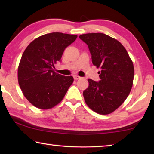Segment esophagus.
I'll list each match as a JSON object with an SVG mask.
<instances>
[{
  "label": "esophagus",
  "mask_w": 154,
  "mask_h": 154,
  "mask_svg": "<svg viewBox=\"0 0 154 154\" xmlns=\"http://www.w3.org/2000/svg\"><path fill=\"white\" fill-rule=\"evenodd\" d=\"M79 79H81V77L78 76V75H75V76H74V79L75 80H78Z\"/></svg>",
  "instance_id": "34e87169"
}]
</instances>
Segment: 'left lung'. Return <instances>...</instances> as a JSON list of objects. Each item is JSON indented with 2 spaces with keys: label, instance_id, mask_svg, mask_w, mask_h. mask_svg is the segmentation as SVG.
Masks as SVG:
<instances>
[{
  "label": "left lung",
  "instance_id": "8db88e82",
  "mask_svg": "<svg viewBox=\"0 0 154 154\" xmlns=\"http://www.w3.org/2000/svg\"><path fill=\"white\" fill-rule=\"evenodd\" d=\"M88 45L92 63L100 68L99 82L88 79L89 86L83 91L89 108L100 115L113 113L128 96L133 85L134 65L122 43L103 33L79 36Z\"/></svg>",
  "mask_w": 154,
  "mask_h": 154
}]
</instances>
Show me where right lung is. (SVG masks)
I'll return each mask as SVG.
<instances>
[{"label":"right lung","instance_id":"add662e5","mask_svg":"<svg viewBox=\"0 0 154 154\" xmlns=\"http://www.w3.org/2000/svg\"><path fill=\"white\" fill-rule=\"evenodd\" d=\"M77 37L62 32L45 34L26 48L18 66V83L26 98L35 107L49 109L58 105L73 82L72 76L56 73L54 69L64 49Z\"/></svg>","mask_w":154,"mask_h":154}]
</instances>
